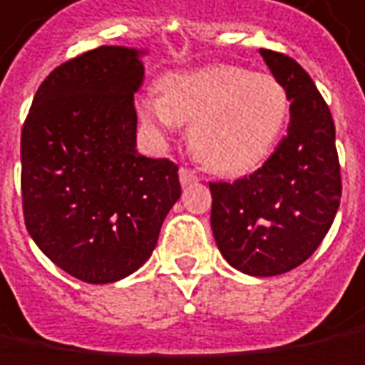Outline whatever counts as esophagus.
<instances>
[{
    "instance_id": "1",
    "label": "esophagus",
    "mask_w": 365,
    "mask_h": 365,
    "mask_svg": "<svg viewBox=\"0 0 365 365\" xmlns=\"http://www.w3.org/2000/svg\"><path fill=\"white\" fill-rule=\"evenodd\" d=\"M178 180H180V185H182V187H188V185L197 182L199 177H197L192 170H188V168H180V170H178Z\"/></svg>"
}]
</instances>
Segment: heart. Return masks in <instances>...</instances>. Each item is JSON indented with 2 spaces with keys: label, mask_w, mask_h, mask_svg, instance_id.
Here are the masks:
<instances>
[{
  "label": "heart",
  "mask_w": 365,
  "mask_h": 365,
  "mask_svg": "<svg viewBox=\"0 0 365 365\" xmlns=\"http://www.w3.org/2000/svg\"><path fill=\"white\" fill-rule=\"evenodd\" d=\"M163 94L138 100V118L156 138L190 122L188 144L217 173H245L267 156L289 116L275 76L241 66H207L163 78Z\"/></svg>",
  "instance_id": "b5f03b06"
}]
</instances>
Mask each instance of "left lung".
Listing matches in <instances>:
<instances>
[{
	"label": "left lung",
	"instance_id": "obj_1",
	"mask_svg": "<svg viewBox=\"0 0 365 365\" xmlns=\"http://www.w3.org/2000/svg\"><path fill=\"white\" fill-rule=\"evenodd\" d=\"M289 94V126L253 175L209 182L211 229L225 261L253 277H273L314 255L336 219L341 177L336 126L314 80L295 60L259 50Z\"/></svg>",
	"mask_w": 365,
	"mask_h": 365
}]
</instances>
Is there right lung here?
Returning a JSON list of instances; mask_svg holds the SVG:
<instances>
[{"label": "right lung", "mask_w": 365, "mask_h": 365, "mask_svg": "<svg viewBox=\"0 0 365 365\" xmlns=\"http://www.w3.org/2000/svg\"><path fill=\"white\" fill-rule=\"evenodd\" d=\"M144 53L102 46L58 66L21 130L26 229L51 263L86 283L143 267L180 197L178 166L136 150Z\"/></svg>", "instance_id": "add662e5"}]
</instances>
